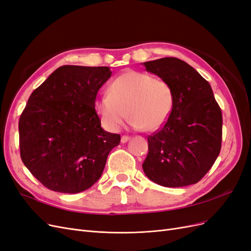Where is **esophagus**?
Masks as SVG:
<instances>
[{"label":"esophagus","instance_id":"obj_1","mask_svg":"<svg viewBox=\"0 0 251 251\" xmlns=\"http://www.w3.org/2000/svg\"><path fill=\"white\" fill-rule=\"evenodd\" d=\"M130 139H131V137H128V136H121V142L123 143L127 142Z\"/></svg>","mask_w":251,"mask_h":251}]
</instances>
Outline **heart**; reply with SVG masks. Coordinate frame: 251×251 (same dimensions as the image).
<instances>
[{
	"label": "heart",
	"mask_w": 251,
	"mask_h": 251,
	"mask_svg": "<svg viewBox=\"0 0 251 251\" xmlns=\"http://www.w3.org/2000/svg\"><path fill=\"white\" fill-rule=\"evenodd\" d=\"M173 102L172 89L165 80L130 70L111 83L109 93L96 98L94 108L109 131L117 132L128 114L133 128L153 132L166 123Z\"/></svg>",
	"instance_id": "1"
}]
</instances>
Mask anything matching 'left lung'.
Wrapping results in <instances>:
<instances>
[{
    "label": "left lung",
    "mask_w": 251,
    "mask_h": 251,
    "mask_svg": "<svg viewBox=\"0 0 251 251\" xmlns=\"http://www.w3.org/2000/svg\"><path fill=\"white\" fill-rule=\"evenodd\" d=\"M142 65L169 83L174 100L168 121L148 137L143 172L150 180L165 187L195 184L220 154L221 109L208 81L183 60L163 57Z\"/></svg>",
    "instance_id": "1"
}]
</instances>
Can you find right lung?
Wrapping results in <instances>:
<instances>
[{"label": "right lung", "instance_id": "obj_1", "mask_svg": "<svg viewBox=\"0 0 251 251\" xmlns=\"http://www.w3.org/2000/svg\"><path fill=\"white\" fill-rule=\"evenodd\" d=\"M109 67L66 65L30 95L20 123L23 163L51 191L76 194L100 178L118 134L101 127L94 108Z\"/></svg>", "mask_w": 251, "mask_h": 251}]
</instances>
